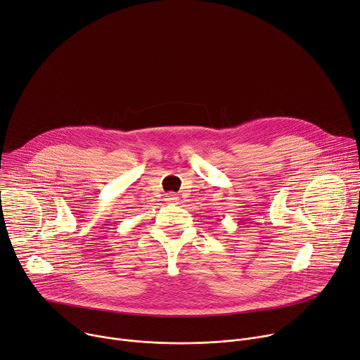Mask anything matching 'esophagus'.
Listing matches in <instances>:
<instances>
[{
	"label": "esophagus",
	"mask_w": 360,
	"mask_h": 360,
	"mask_svg": "<svg viewBox=\"0 0 360 360\" xmlns=\"http://www.w3.org/2000/svg\"><path fill=\"white\" fill-rule=\"evenodd\" d=\"M165 200H167V202H169V204H175V202L179 201V197H178V195H175V193H168Z\"/></svg>",
	"instance_id": "obj_1"
}]
</instances>
